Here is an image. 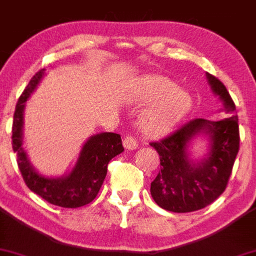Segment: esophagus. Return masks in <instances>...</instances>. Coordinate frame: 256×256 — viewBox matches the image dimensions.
<instances>
[{
	"label": "esophagus",
	"mask_w": 256,
	"mask_h": 256,
	"mask_svg": "<svg viewBox=\"0 0 256 256\" xmlns=\"http://www.w3.org/2000/svg\"><path fill=\"white\" fill-rule=\"evenodd\" d=\"M122 144H124V148L128 149V150H134L138 146L136 138L134 136H126L124 140H122Z\"/></svg>",
	"instance_id": "esophagus-1"
}]
</instances>
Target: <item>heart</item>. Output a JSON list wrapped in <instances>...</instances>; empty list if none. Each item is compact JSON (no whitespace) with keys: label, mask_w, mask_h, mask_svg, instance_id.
<instances>
[{"label":"heart","mask_w":256,"mask_h":256,"mask_svg":"<svg viewBox=\"0 0 256 256\" xmlns=\"http://www.w3.org/2000/svg\"><path fill=\"white\" fill-rule=\"evenodd\" d=\"M128 98L136 104H149L138 120L140 130L149 137H161L172 131L189 113L192 104L186 90L160 74L136 79Z\"/></svg>","instance_id":"obj_1"}]
</instances>
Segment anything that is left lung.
<instances>
[{
    "label": "left lung",
    "mask_w": 256,
    "mask_h": 256,
    "mask_svg": "<svg viewBox=\"0 0 256 256\" xmlns=\"http://www.w3.org/2000/svg\"><path fill=\"white\" fill-rule=\"evenodd\" d=\"M212 92L222 104L224 119H194L171 136L150 146L160 155L161 170L150 184V194L164 210L194 212L210 204L224 192L240 148L236 106L225 85L206 73ZM198 136L208 143L204 158L194 159L190 148Z\"/></svg>",
    "instance_id": "8db88e82"
}]
</instances>
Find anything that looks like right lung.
Masks as SVG:
<instances>
[{"label": "right lung", "mask_w": 256, "mask_h": 256, "mask_svg": "<svg viewBox=\"0 0 256 256\" xmlns=\"http://www.w3.org/2000/svg\"><path fill=\"white\" fill-rule=\"evenodd\" d=\"M46 70H40L32 77L30 83L18 101L13 120V150L26 185L31 192L48 201L49 204L64 208H77L90 204L98 196L107 174L108 162L124 152L120 134L101 132L90 136L82 146L77 162L67 174L49 177L40 173L32 165L24 142V112L26 101L37 89Z\"/></svg>", "instance_id": "right-lung-1"}]
</instances>
